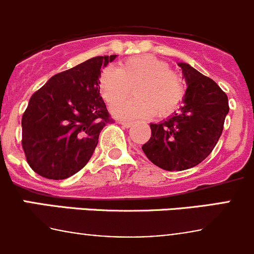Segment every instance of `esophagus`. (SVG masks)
I'll return each instance as SVG.
<instances>
[{"label":"esophagus","mask_w":254,"mask_h":254,"mask_svg":"<svg viewBox=\"0 0 254 254\" xmlns=\"http://www.w3.org/2000/svg\"><path fill=\"white\" fill-rule=\"evenodd\" d=\"M119 123L123 125V127H127H127H132V123H130V122H119Z\"/></svg>","instance_id":"esophagus-1"}]
</instances>
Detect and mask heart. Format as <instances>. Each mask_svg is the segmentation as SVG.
Wrapping results in <instances>:
<instances>
[{
	"mask_svg": "<svg viewBox=\"0 0 254 254\" xmlns=\"http://www.w3.org/2000/svg\"><path fill=\"white\" fill-rule=\"evenodd\" d=\"M134 88L135 99L120 103ZM98 89L103 101L113 107L119 119H142L157 113L168 117L182 106L186 97L183 79L171 71L170 65L151 55L130 58L117 70L106 68L98 78Z\"/></svg>",
	"mask_w": 254,
	"mask_h": 254,
	"instance_id": "1",
	"label": "heart"
}]
</instances>
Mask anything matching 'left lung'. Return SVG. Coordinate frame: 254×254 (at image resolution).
<instances>
[{"mask_svg":"<svg viewBox=\"0 0 254 254\" xmlns=\"http://www.w3.org/2000/svg\"><path fill=\"white\" fill-rule=\"evenodd\" d=\"M178 65L188 86L183 106L168 119L150 124L151 137L142 145L148 160L166 171L188 170L205 160L221 136L230 109L216 82L189 64Z\"/></svg>","mask_w":254,"mask_h":254,"instance_id":"8db88e82","label":"left lung"}]
</instances>
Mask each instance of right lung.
<instances>
[{"label":"right lung","mask_w":254,"mask_h":254,"mask_svg":"<svg viewBox=\"0 0 254 254\" xmlns=\"http://www.w3.org/2000/svg\"><path fill=\"white\" fill-rule=\"evenodd\" d=\"M115 58L96 56L56 73L30 97L22 117V147L35 173L59 181L87 165L102 129L113 122L98 78Z\"/></svg>","instance_id":"obj_1"}]
</instances>
